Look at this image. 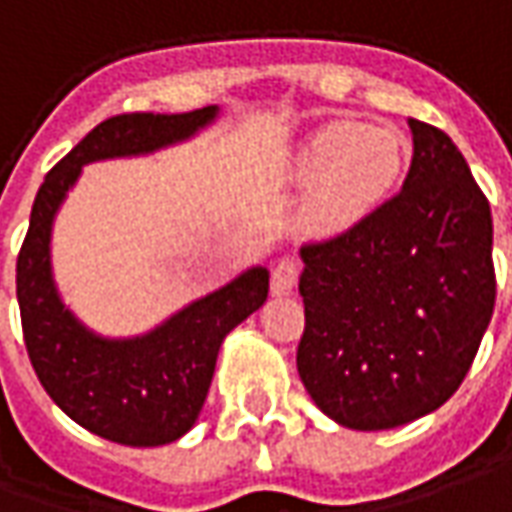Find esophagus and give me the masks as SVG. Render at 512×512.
Instances as JSON below:
<instances>
[{"instance_id": "esophagus-1", "label": "esophagus", "mask_w": 512, "mask_h": 512, "mask_svg": "<svg viewBox=\"0 0 512 512\" xmlns=\"http://www.w3.org/2000/svg\"><path fill=\"white\" fill-rule=\"evenodd\" d=\"M297 280H300V263L297 260H280L274 271H271V291L280 297V294H291L297 288Z\"/></svg>"}]
</instances>
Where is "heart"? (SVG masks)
Listing matches in <instances>:
<instances>
[{
    "mask_svg": "<svg viewBox=\"0 0 512 512\" xmlns=\"http://www.w3.org/2000/svg\"><path fill=\"white\" fill-rule=\"evenodd\" d=\"M409 142L398 128L333 120L302 139L285 176L308 187L302 227L311 235H342L367 221L401 182Z\"/></svg>",
    "mask_w": 512,
    "mask_h": 512,
    "instance_id": "1",
    "label": "heart"
}]
</instances>
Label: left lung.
<instances>
[{
  "label": "left lung",
  "mask_w": 512,
  "mask_h": 512,
  "mask_svg": "<svg viewBox=\"0 0 512 512\" xmlns=\"http://www.w3.org/2000/svg\"><path fill=\"white\" fill-rule=\"evenodd\" d=\"M401 193L325 243L302 246L297 370L344 429L431 415L460 389L496 302L493 218L460 148L409 120Z\"/></svg>",
  "instance_id": "8db88e82"
}]
</instances>
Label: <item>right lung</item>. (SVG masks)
Masks as SVG:
<instances>
[{
  "label": "right lung",
  "instance_id": "right-lung-1",
  "mask_svg": "<svg viewBox=\"0 0 512 512\" xmlns=\"http://www.w3.org/2000/svg\"><path fill=\"white\" fill-rule=\"evenodd\" d=\"M218 106L187 114H117L92 128L47 173L16 260L24 344L41 387L78 426L123 446H165L196 426L218 350L269 297V269L249 266L145 333L92 330L61 297L52 227L86 165L151 156L201 134Z\"/></svg>",
  "mask_w": 512,
  "mask_h": 512
}]
</instances>
